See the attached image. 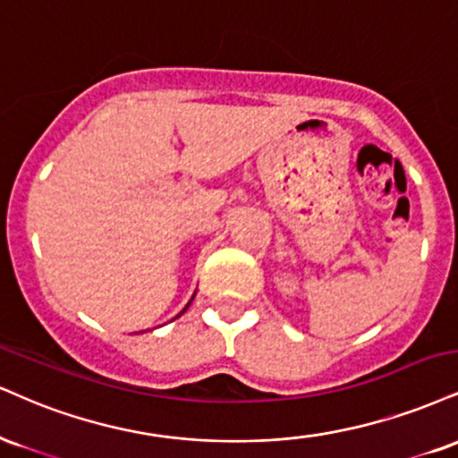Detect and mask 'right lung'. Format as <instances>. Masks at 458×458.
I'll list each match as a JSON object with an SVG mask.
<instances>
[{
	"label": "right lung",
	"mask_w": 458,
	"mask_h": 458,
	"mask_svg": "<svg viewBox=\"0 0 458 458\" xmlns=\"http://www.w3.org/2000/svg\"><path fill=\"white\" fill-rule=\"evenodd\" d=\"M191 302V301H190ZM190 302H187V305H185V310H187V307H190ZM185 310L183 311H181V313H185ZM181 313H179V316H181ZM179 316H176V318H179Z\"/></svg>",
	"instance_id": "add662e5"
}]
</instances>
